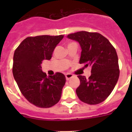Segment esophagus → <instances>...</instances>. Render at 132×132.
<instances>
[{
	"label": "esophagus",
	"mask_w": 132,
	"mask_h": 132,
	"mask_svg": "<svg viewBox=\"0 0 132 132\" xmlns=\"http://www.w3.org/2000/svg\"><path fill=\"white\" fill-rule=\"evenodd\" d=\"M73 77V75L72 74H70V73H67V74L65 75V77H66V79L67 80H69L70 79H71L72 77Z\"/></svg>",
	"instance_id": "34e87169"
}]
</instances>
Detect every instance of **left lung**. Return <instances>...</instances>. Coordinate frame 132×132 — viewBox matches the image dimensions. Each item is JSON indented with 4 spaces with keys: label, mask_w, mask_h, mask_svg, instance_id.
Segmentation results:
<instances>
[{
    "label": "left lung",
    "mask_w": 132,
    "mask_h": 132,
    "mask_svg": "<svg viewBox=\"0 0 132 132\" xmlns=\"http://www.w3.org/2000/svg\"><path fill=\"white\" fill-rule=\"evenodd\" d=\"M79 42L81 48L80 63L91 67L88 79L78 75L80 85L76 89L79 98L88 104H97L109 96L118 80L120 71L116 50L101 34L81 31L67 36Z\"/></svg>",
    "instance_id": "8db88e82"
}]
</instances>
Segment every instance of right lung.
<instances>
[{"instance_id":"right-lung-1","label":"right lung","mask_w":132,"mask_h":132,"mask_svg":"<svg viewBox=\"0 0 132 132\" xmlns=\"http://www.w3.org/2000/svg\"><path fill=\"white\" fill-rule=\"evenodd\" d=\"M63 38L59 36L28 37L14 52L13 76L23 96L34 105L50 108L59 101L66 79L63 73L47 77L43 60H50L54 49Z\"/></svg>"}]
</instances>
